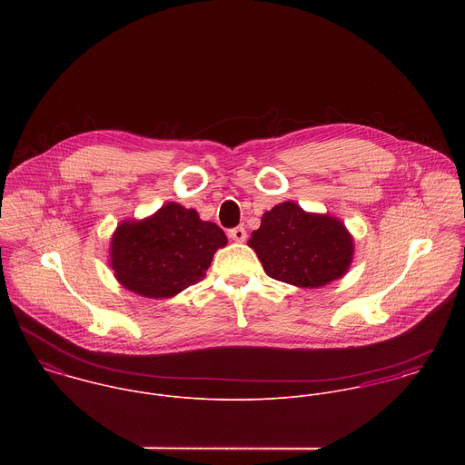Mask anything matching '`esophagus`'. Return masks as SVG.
<instances>
[{
	"instance_id": "1",
	"label": "esophagus",
	"mask_w": 465,
	"mask_h": 465,
	"mask_svg": "<svg viewBox=\"0 0 465 465\" xmlns=\"http://www.w3.org/2000/svg\"><path fill=\"white\" fill-rule=\"evenodd\" d=\"M229 238L234 242H245L247 240V231L243 227H234L229 231Z\"/></svg>"
}]
</instances>
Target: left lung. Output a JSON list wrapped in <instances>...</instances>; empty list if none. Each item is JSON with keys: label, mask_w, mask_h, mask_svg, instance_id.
<instances>
[{"label": "left lung", "mask_w": 465, "mask_h": 465, "mask_svg": "<svg viewBox=\"0 0 465 465\" xmlns=\"http://www.w3.org/2000/svg\"><path fill=\"white\" fill-rule=\"evenodd\" d=\"M247 243L266 275L299 288H321L343 277L354 258V238L341 220L308 213L292 200L266 211Z\"/></svg>", "instance_id": "8db88e82"}]
</instances>
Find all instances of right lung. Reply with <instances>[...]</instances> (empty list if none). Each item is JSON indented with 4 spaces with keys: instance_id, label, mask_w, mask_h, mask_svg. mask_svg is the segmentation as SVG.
Masks as SVG:
<instances>
[{
    "instance_id": "1",
    "label": "right lung",
    "mask_w": 465,
    "mask_h": 465,
    "mask_svg": "<svg viewBox=\"0 0 465 465\" xmlns=\"http://www.w3.org/2000/svg\"><path fill=\"white\" fill-rule=\"evenodd\" d=\"M225 232L200 220L195 209L166 202L143 220H124L109 247V266L116 281L148 299H170L199 282Z\"/></svg>"
}]
</instances>
